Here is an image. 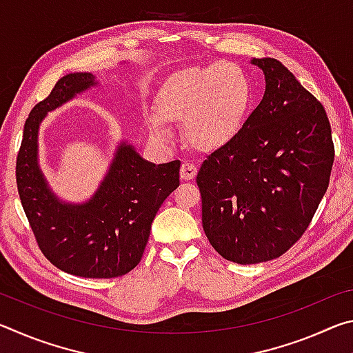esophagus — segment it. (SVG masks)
Here are the masks:
<instances>
[{"label": "esophagus", "instance_id": "esophagus-1", "mask_svg": "<svg viewBox=\"0 0 353 353\" xmlns=\"http://www.w3.org/2000/svg\"><path fill=\"white\" fill-rule=\"evenodd\" d=\"M198 172V166L190 162H183L181 166V179L182 181H191Z\"/></svg>", "mask_w": 353, "mask_h": 353}]
</instances>
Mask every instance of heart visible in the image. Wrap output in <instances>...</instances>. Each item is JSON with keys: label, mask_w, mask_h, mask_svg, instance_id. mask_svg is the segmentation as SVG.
Segmentation results:
<instances>
[{"label": "heart", "mask_w": 353, "mask_h": 353, "mask_svg": "<svg viewBox=\"0 0 353 353\" xmlns=\"http://www.w3.org/2000/svg\"><path fill=\"white\" fill-rule=\"evenodd\" d=\"M250 103V82L232 62L183 70L163 83L155 99L157 110L146 113L151 139L172 141L168 121H185V137L201 151H214L234 140Z\"/></svg>", "instance_id": "1"}]
</instances>
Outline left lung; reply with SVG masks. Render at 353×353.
<instances>
[{
  "label": "left lung",
  "instance_id": "obj_1",
  "mask_svg": "<svg viewBox=\"0 0 353 353\" xmlns=\"http://www.w3.org/2000/svg\"><path fill=\"white\" fill-rule=\"evenodd\" d=\"M265 94L196 177L202 227L214 250L238 265L286 252L312 221L330 181L334 148L324 107L277 59H252Z\"/></svg>",
  "mask_w": 353,
  "mask_h": 353
}]
</instances>
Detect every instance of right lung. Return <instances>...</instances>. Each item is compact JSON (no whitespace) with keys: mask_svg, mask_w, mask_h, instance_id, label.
<instances>
[{"mask_svg":"<svg viewBox=\"0 0 353 353\" xmlns=\"http://www.w3.org/2000/svg\"><path fill=\"white\" fill-rule=\"evenodd\" d=\"M98 83L93 73H70L57 81L50 97L29 113L15 172L23 210L46 259L73 276L112 279L140 263L155 214L179 187L181 162H148L121 140L92 198H59L40 168V124L48 113Z\"/></svg>","mask_w":353,"mask_h":353,"instance_id":"1","label":"right lung"}]
</instances>
